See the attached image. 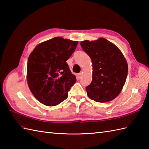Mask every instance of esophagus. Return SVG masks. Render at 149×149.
<instances>
[{
	"label": "esophagus",
	"instance_id": "1",
	"mask_svg": "<svg viewBox=\"0 0 149 149\" xmlns=\"http://www.w3.org/2000/svg\"><path fill=\"white\" fill-rule=\"evenodd\" d=\"M82 75H83V72H81V73H79V74L77 75V77H78L79 79H80Z\"/></svg>",
	"mask_w": 149,
	"mask_h": 149
}]
</instances>
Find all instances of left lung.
<instances>
[{
	"instance_id": "left-lung-1",
	"label": "left lung",
	"mask_w": 149,
	"mask_h": 149,
	"mask_svg": "<svg viewBox=\"0 0 149 149\" xmlns=\"http://www.w3.org/2000/svg\"><path fill=\"white\" fill-rule=\"evenodd\" d=\"M93 65L92 81L86 86L87 95L98 102L115 99L122 90L128 72V65L122 52L115 44L104 38L81 42Z\"/></svg>"
}]
</instances>
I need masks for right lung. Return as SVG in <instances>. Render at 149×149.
<instances>
[{
    "label": "right lung",
    "mask_w": 149,
    "mask_h": 149,
    "mask_svg": "<svg viewBox=\"0 0 149 149\" xmlns=\"http://www.w3.org/2000/svg\"><path fill=\"white\" fill-rule=\"evenodd\" d=\"M77 44V41L55 37L38 44L30 54L27 84L33 95L44 105L54 106L68 97L76 77L66 61Z\"/></svg>",
    "instance_id": "add662e5"
}]
</instances>
